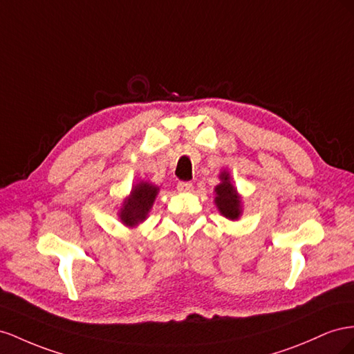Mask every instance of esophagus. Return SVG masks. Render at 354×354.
I'll return each instance as SVG.
<instances>
[{"mask_svg":"<svg viewBox=\"0 0 354 354\" xmlns=\"http://www.w3.org/2000/svg\"><path fill=\"white\" fill-rule=\"evenodd\" d=\"M179 193H189V191H193V184L188 183V180H180L176 185Z\"/></svg>","mask_w":354,"mask_h":354,"instance_id":"1","label":"esophagus"}]
</instances>
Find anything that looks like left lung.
<instances>
[{"label": "left lung", "instance_id": "8db88e82", "mask_svg": "<svg viewBox=\"0 0 354 354\" xmlns=\"http://www.w3.org/2000/svg\"><path fill=\"white\" fill-rule=\"evenodd\" d=\"M219 179L221 184L215 187V205L222 216L236 221L241 215L240 196L237 194V189L233 187V184H231V176L227 170L221 171Z\"/></svg>", "mask_w": 354, "mask_h": 354}]
</instances>
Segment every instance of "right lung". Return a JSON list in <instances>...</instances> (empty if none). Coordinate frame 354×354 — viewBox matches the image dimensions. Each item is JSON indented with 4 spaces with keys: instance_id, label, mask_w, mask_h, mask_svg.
I'll return each mask as SVG.
<instances>
[{
    "instance_id": "obj_1",
    "label": "right lung",
    "mask_w": 354,
    "mask_h": 354,
    "mask_svg": "<svg viewBox=\"0 0 354 354\" xmlns=\"http://www.w3.org/2000/svg\"><path fill=\"white\" fill-rule=\"evenodd\" d=\"M157 194L158 187L145 183V180L138 183L130 191V196L124 198L123 206L120 209L118 216L121 222L130 228L144 222L154 205Z\"/></svg>"
}]
</instances>
